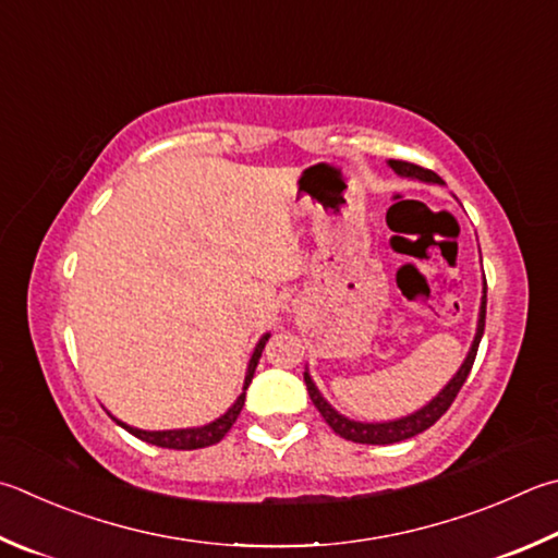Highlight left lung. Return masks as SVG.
I'll list each match as a JSON object with an SVG mask.
<instances>
[{"mask_svg": "<svg viewBox=\"0 0 558 558\" xmlns=\"http://www.w3.org/2000/svg\"><path fill=\"white\" fill-rule=\"evenodd\" d=\"M388 166L402 178H414L422 182H441V178L434 173V170L408 163V160H388ZM485 292H488V286H485V278H483V300H481V312H478V327H475L471 351H469V356H465V361L461 363V368L456 371V376L447 385H444V390L437 395V398L424 404L422 410L408 414V417H400L392 422H356V420L343 417V414L333 410L331 404L322 398L317 385H314L310 373L305 371L307 392L314 402V408H317L324 417V422H327L329 427L339 434V437L356 441V444H398V441L417 437V434H422L424 429H429L432 424L451 408V402L456 400V395H459V390L463 388V383H465V378H469V373L473 368L475 353H478V343L483 339V329H485V302H488V295H485Z\"/></svg>", "mask_w": 558, "mask_h": 558, "instance_id": "1", "label": "left lung"}]
</instances>
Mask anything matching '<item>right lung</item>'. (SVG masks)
Segmentation results:
<instances>
[{
  "instance_id": "obj_1",
  "label": "right lung",
  "mask_w": 558,
  "mask_h": 558,
  "mask_svg": "<svg viewBox=\"0 0 558 558\" xmlns=\"http://www.w3.org/2000/svg\"><path fill=\"white\" fill-rule=\"evenodd\" d=\"M270 339V333H263L260 341L256 343V349H253V356L248 361V368H246V380H244V392L239 395L236 402L231 404V408L221 414L219 420L205 424V427H190V429H163V432H146V429H136V427H129L117 417L114 420L119 427H124L129 434H134L141 441H148V444H156L160 449H178V451H192V449H205L211 447V444H217L227 437V432L231 429V424L236 422L241 408H244V400H246V388L253 378V373H256L258 366V359L263 349H266V341Z\"/></svg>"
}]
</instances>
